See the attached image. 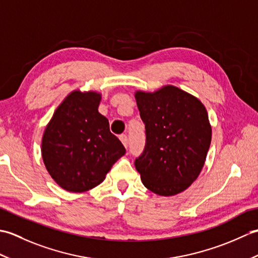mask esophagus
I'll return each mask as SVG.
<instances>
[{
  "mask_svg": "<svg viewBox=\"0 0 258 258\" xmlns=\"http://www.w3.org/2000/svg\"><path fill=\"white\" fill-rule=\"evenodd\" d=\"M119 140H120V142H122L123 143V145L125 146V147H127V144H128V140H127V136H126L125 134H122L119 136Z\"/></svg>",
  "mask_w": 258,
  "mask_h": 258,
  "instance_id": "1",
  "label": "esophagus"
}]
</instances>
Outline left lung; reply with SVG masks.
<instances>
[{
  "label": "left lung",
  "mask_w": 258,
  "mask_h": 258,
  "mask_svg": "<svg viewBox=\"0 0 258 258\" xmlns=\"http://www.w3.org/2000/svg\"><path fill=\"white\" fill-rule=\"evenodd\" d=\"M146 144L135 160L147 189L173 196L199 177L212 141L205 106L199 98L173 85L155 92H135Z\"/></svg>",
  "instance_id": "1"
}]
</instances>
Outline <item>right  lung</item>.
<instances>
[{
  "label": "right lung",
  "mask_w": 258,
  "mask_h": 258,
  "mask_svg": "<svg viewBox=\"0 0 258 258\" xmlns=\"http://www.w3.org/2000/svg\"><path fill=\"white\" fill-rule=\"evenodd\" d=\"M101 98L95 91L71 92L43 134L41 152L47 172L72 193L100 185L125 154L123 144L109 131L108 119L98 113Z\"/></svg>",
  "instance_id": "obj_1"
}]
</instances>
